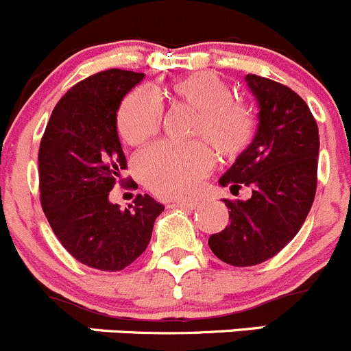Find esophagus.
<instances>
[{
    "label": "esophagus",
    "mask_w": 351,
    "mask_h": 351,
    "mask_svg": "<svg viewBox=\"0 0 351 351\" xmlns=\"http://www.w3.org/2000/svg\"><path fill=\"white\" fill-rule=\"evenodd\" d=\"M172 208H184V210H194V208L197 206V203H194V201H172L171 204Z\"/></svg>",
    "instance_id": "1"
}]
</instances>
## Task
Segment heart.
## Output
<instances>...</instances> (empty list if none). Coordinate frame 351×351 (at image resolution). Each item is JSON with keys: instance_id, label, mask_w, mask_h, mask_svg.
I'll list each match as a JSON object with an SVG mask.
<instances>
[{"instance_id": "b5f03b06", "label": "heart", "mask_w": 351, "mask_h": 351, "mask_svg": "<svg viewBox=\"0 0 351 351\" xmlns=\"http://www.w3.org/2000/svg\"><path fill=\"white\" fill-rule=\"evenodd\" d=\"M176 100L197 110L194 134L204 136L223 157L234 158L252 143L258 128L254 112L234 100L230 85L215 73H193L171 85ZM162 106L150 88H138L123 100L117 130L126 143L143 145L160 131ZM215 155L204 141L187 145L158 143L136 160L141 182L158 197L177 199L196 193L211 172Z\"/></svg>"}]
</instances>
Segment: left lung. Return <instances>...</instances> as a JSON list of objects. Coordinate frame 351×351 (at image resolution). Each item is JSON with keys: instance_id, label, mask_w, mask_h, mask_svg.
Here are the masks:
<instances>
[{"instance_id": "obj_1", "label": "left lung", "mask_w": 351, "mask_h": 351, "mask_svg": "<svg viewBox=\"0 0 351 351\" xmlns=\"http://www.w3.org/2000/svg\"><path fill=\"white\" fill-rule=\"evenodd\" d=\"M258 102L252 143L218 179L239 193L251 186L249 199H223L230 223L210 235V249L232 266H254L278 254L304 225L317 184L319 130L300 95L258 75H245Z\"/></svg>"}]
</instances>
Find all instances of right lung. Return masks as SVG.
Masks as SVG:
<instances>
[{
    "label": "right lung",
    "instance_id": "right-lung-1",
    "mask_svg": "<svg viewBox=\"0 0 351 351\" xmlns=\"http://www.w3.org/2000/svg\"><path fill=\"white\" fill-rule=\"evenodd\" d=\"M145 73L107 69L61 97L39 148L40 203L62 247L100 271H121L140 258L164 204L138 194L121 210L109 201L126 157L117 134L121 100Z\"/></svg>",
    "mask_w": 351,
    "mask_h": 351
}]
</instances>
